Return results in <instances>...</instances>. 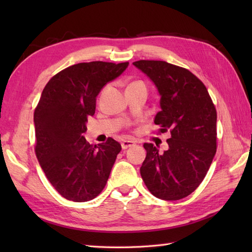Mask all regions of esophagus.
<instances>
[{"label":"esophagus","instance_id":"1","mask_svg":"<svg viewBox=\"0 0 252 252\" xmlns=\"http://www.w3.org/2000/svg\"><path fill=\"white\" fill-rule=\"evenodd\" d=\"M134 145H135V143L133 142V141L125 140V141L121 142V147H122V149H127V148H130V147L134 146Z\"/></svg>","mask_w":252,"mask_h":252}]
</instances>
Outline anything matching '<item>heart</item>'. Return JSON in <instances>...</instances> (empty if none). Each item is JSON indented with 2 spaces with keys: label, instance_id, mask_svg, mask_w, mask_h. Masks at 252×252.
Masks as SVG:
<instances>
[{
  "label": "heart",
  "instance_id": "b5f03b06",
  "mask_svg": "<svg viewBox=\"0 0 252 252\" xmlns=\"http://www.w3.org/2000/svg\"><path fill=\"white\" fill-rule=\"evenodd\" d=\"M133 83H140V81H136V82H132V83H130V84H133Z\"/></svg>",
  "mask_w": 252,
  "mask_h": 252
}]
</instances>
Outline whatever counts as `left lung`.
I'll return each mask as SVG.
<instances>
[{"label":"left lung","mask_w":252,"mask_h":252,"mask_svg":"<svg viewBox=\"0 0 252 252\" xmlns=\"http://www.w3.org/2000/svg\"><path fill=\"white\" fill-rule=\"evenodd\" d=\"M133 65L151 78L160 98L155 125L170 131L168 151L159 153L144 144L146 158L141 167L144 183L163 200L190 195L210 168L217 152V110L208 90L185 68L162 61H137Z\"/></svg>","instance_id":"obj_1"}]
</instances>
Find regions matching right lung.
<instances>
[{"mask_svg": "<svg viewBox=\"0 0 252 252\" xmlns=\"http://www.w3.org/2000/svg\"><path fill=\"white\" fill-rule=\"evenodd\" d=\"M129 63L91 62L56 73L34 110L35 155L47 180L68 200L94 199L104 189L121 145L108 137L91 145L83 133L95 114L96 96Z\"/></svg>", "mask_w": 252, "mask_h": 252, "instance_id": "right-lung-1", "label": "right lung"}]
</instances>
